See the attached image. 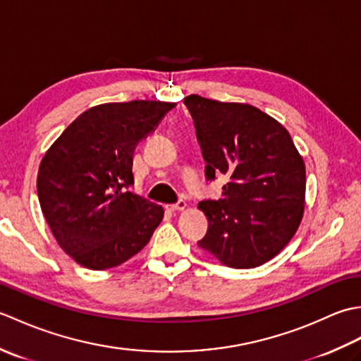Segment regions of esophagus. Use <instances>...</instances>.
Wrapping results in <instances>:
<instances>
[{"label":"esophagus","mask_w":361,"mask_h":361,"mask_svg":"<svg viewBox=\"0 0 361 361\" xmlns=\"http://www.w3.org/2000/svg\"><path fill=\"white\" fill-rule=\"evenodd\" d=\"M186 206H188V204H186L185 200H178L175 204L169 206V211H183V209L186 208Z\"/></svg>","instance_id":"1"}]
</instances>
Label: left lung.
Returning <instances> with one entry per match:
<instances>
[{
    "instance_id": "obj_1",
    "label": "left lung",
    "mask_w": 361,
    "mask_h": 361,
    "mask_svg": "<svg viewBox=\"0 0 361 361\" xmlns=\"http://www.w3.org/2000/svg\"><path fill=\"white\" fill-rule=\"evenodd\" d=\"M208 181L224 173L219 200L198 203L209 226L198 240L221 264L255 268L286 247L301 224L305 166L278 121L248 104L185 97Z\"/></svg>"
}]
</instances>
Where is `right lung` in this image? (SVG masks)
<instances>
[{"instance_id":"add662e5","label":"right lung","mask_w":361,"mask_h":361,"mask_svg":"<svg viewBox=\"0 0 361 361\" xmlns=\"http://www.w3.org/2000/svg\"><path fill=\"white\" fill-rule=\"evenodd\" d=\"M173 106L159 101L93 106L44 153L38 202L56 240L75 262L106 270L150 240L164 211L130 192L133 152Z\"/></svg>"}]
</instances>
